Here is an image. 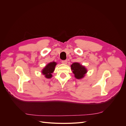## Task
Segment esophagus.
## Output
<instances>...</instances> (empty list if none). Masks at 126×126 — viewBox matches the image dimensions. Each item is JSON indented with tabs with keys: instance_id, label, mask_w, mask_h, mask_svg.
<instances>
[{
	"instance_id": "esophagus-1",
	"label": "esophagus",
	"mask_w": 126,
	"mask_h": 126,
	"mask_svg": "<svg viewBox=\"0 0 126 126\" xmlns=\"http://www.w3.org/2000/svg\"><path fill=\"white\" fill-rule=\"evenodd\" d=\"M62 63L63 64H67V60H63L62 62Z\"/></svg>"
}]
</instances>
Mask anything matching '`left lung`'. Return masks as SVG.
Instances as JSON below:
<instances>
[{
	"label": "left lung",
	"mask_w": 126,
	"mask_h": 126,
	"mask_svg": "<svg viewBox=\"0 0 126 126\" xmlns=\"http://www.w3.org/2000/svg\"><path fill=\"white\" fill-rule=\"evenodd\" d=\"M70 67L75 77L77 79H81L84 78L88 71L85 66L82 65L79 63H74Z\"/></svg>",
	"instance_id": "left-lung-1"
}]
</instances>
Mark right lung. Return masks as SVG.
I'll list each match as a JSON object with an SVG mask.
<instances>
[{"label": "right lung", "mask_w": 126, "mask_h": 126, "mask_svg": "<svg viewBox=\"0 0 126 126\" xmlns=\"http://www.w3.org/2000/svg\"><path fill=\"white\" fill-rule=\"evenodd\" d=\"M57 63L52 62L48 63L41 70V74L45 76V77L47 79H50L52 77V73L54 72Z\"/></svg>", "instance_id": "add662e5"}]
</instances>
